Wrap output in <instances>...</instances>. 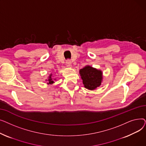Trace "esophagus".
<instances>
[{"instance_id":"1","label":"esophagus","mask_w":146,"mask_h":146,"mask_svg":"<svg viewBox=\"0 0 146 146\" xmlns=\"http://www.w3.org/2000/svg\"><path fill=\"white\" fill-rule=\"evenodd\" d=\"M66 65H67V66L68 67H69V68H70V67H72V63H71V61H70V60H67V61H66Z\"/></svg>"}]
</instances>
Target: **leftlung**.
Returning a JSON list of instances; mask_svg holds the SVG:
<instances>
[{"instance_id":"8db88e82","label":"left lung","mask_w":146,"mask_h":146,"mask_svg":"<svg viewBox=\"0 0 146 146\" xmlns=\"http://www.w3.org/2000/svg\"><path fill=\"white\" fill-rule=\"evenodd\" d=\"M79 74L85 88L94 90L101 85L103 80L102 70L87 65L80 69Z\"/></svg>"}]
</instances>
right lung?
Returning <instances> with one entry per match:
<instances>
[{"label":"right lung","instance_id":"1","mask_svg":"<svg viewBox=\"0 0 146 146\" xmlns=\"http://www.w3.org/2000/svg\"><path fill=\"white\" fill-rule=\"evenodd\" d=\"M52 74L51 73L49 75L47 79L45 80L46 82H47V85H52V84H54V83H55L54 80H56V79H53V78L52 77Z\"/></svg>","mask_w":146,"mask_h":146}]
</instances>
